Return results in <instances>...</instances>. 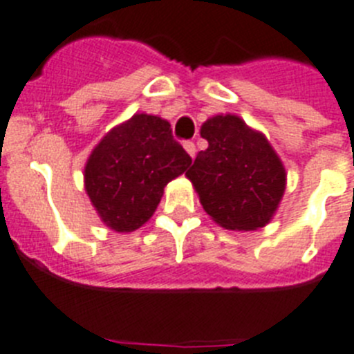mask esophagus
Instances as JSON below:
<instances>
[{"label":"esophagus","instance_id":"esophagus-1","mask_svg":"<svg viewBox=\"0 0 354 354\" xmlns=\"http://www.w3.org/2000/svg\"><path fill=\"white\" fill-rule=\"evenodd\" d=\"M183 148H185V151H187V153L190 155V157H192V158L196 157L197 149H196V145H194L192 141H185L183 142Z\"/></svg>","mask_w":354,"mask_h":354}]
</instances>
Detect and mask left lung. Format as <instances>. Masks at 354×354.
<instances>
[{
	"label": "left lung",
	"mask_w": 354,
	"mask_h": 354,
	"mask_svg": "<svg viewBox=\"0 0 354 354\" xmlns=\"http://www.w3.org/2000/svg\"><path fill=\"white\" fill-rule=\"evenodd\" d=\"M208 148L187 171L205 212L231 231H256L272 221L286 190V169L263 133L234 114L201 127Z\"/></svg>",
	"instance_id": "left-lung-1"
}]
</instances>
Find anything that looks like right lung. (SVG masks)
I'll return each mask as SVG.
<instances>
[{
	"mask_svg": "<svg viewBox=\"0 0 354 354\" xmlns=\"http://www.w3.org/2000/svg\"><path fill=\"white\" fill-rule=\"evenodd\" d=\"M190 164L169 122L133 114L95 146L84 167V189L107 227L132 232L149 221L165 185Z\"/></svg>",
	"mask_w": 354,
	"mask_h": 354,
	"instance_id": "1",
	"label": "right lung"
}]
</instances>
